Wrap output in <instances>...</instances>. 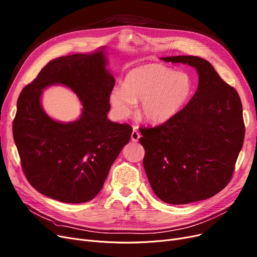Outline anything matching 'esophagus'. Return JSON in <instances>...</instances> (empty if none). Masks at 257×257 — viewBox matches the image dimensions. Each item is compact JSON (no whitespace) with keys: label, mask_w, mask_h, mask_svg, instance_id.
Wrapping results in <instances>:
<instances>
[{"label":"esophagus","mask_w":257,"mask_h":257,"mask_svg":"<svg viewBox=\"0 0 257 257\" xmlns=\"http://www.w3.org/2000/svg\"><path fill=\"white\" fill-rule=\"evenodd\" d=\"M140 138H141V134H140V132L138 131V129H137V128H134V129H133V131H132V134H131V141L137 143V142H139Z\"/></svg>","instance_id":"1"}]
</instances>
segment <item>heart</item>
<instances>
[{
  "label": "heart",
  "mask_w": 257,
  "mask_h": 257,
  "mask_svg": "<svg viewBox=\"0 0 257 257\" xmlns=\"http://www.w3.org/2000/svg\"><path fill=\"white\" fill-rule=\"evenodd\" d=\"M192 88L187 74L151 63L131 70L124 79L123 87L111 90L109 101L114 114L123 119L133 113L137 101L141 100V115L151 124H163L181 109Z\"/></svg>",
  "instance_id": "b5f03b06"
}]
</instances>
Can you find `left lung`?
Returning <instances> with one entry per match:
<instances>
[{"label":"left lung","instance_id":"8db88e82","mask_svg":"<svg viewBox=\"0 0 257 257\" xmlns=\"http://www.w3.org/2000/svg\"><path fill=\"white\" fill-rule=\"evenodd\" d=\"M194 66L198 89L187 105L156 127H142L144 168L155 195L169 204L208 199L231 180L244 144L237 91L197 56L161 58Z\"/></svg>","mask_w":257,"mask_h":257}]
</instances>
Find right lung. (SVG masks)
<instances>
[{
	"instance_id": "add662e5",
	"label": "right lung",
	"mask_w": 257,
	"mask_h": 257,
	"mask_svg": "<svg viewBox=\"0 0 257 257\" xmlns=\"http://www.w3.org/2000/svg\"><path fill=\"white\" fill-rule=\"evenodd\" d=\"M103 51L51 60L26 85L13 119L25 176L37 192L64 203H84L96 197L132 128L107 118L115 84L106 70ZM53 84L70 87L83 102L79 120L59 123L40 105L41 91Z\"/></svg>"
}]
</instances>
